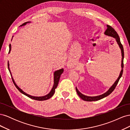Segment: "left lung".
Returning <instances> with one entry per match:
<instances>
[{
    "label": "left lung",
    "instance_id": "obj_1",
    "mask_svg": "<svg viewBox=\"0 0 130 130\" xmlns=\"http://www.w3.org/2000/svg\"><path fill=\"white\" fill-rule=\"evenodd\" d=\"M107 29H106V30L105 31V34L106 35H107L108 36H111V37H113V38H115L117 42V43L118 44L120 48L121 49V55H122V60H121V70L119 76L118 77V78H117V80L116 81V82L114 83V84L111 86V87H110V88L107 90V92L106 93H105L104 94H102V95H98V96H86L82 94V93H81L79 91H78V89H77V88L76 87V92L78 94V95L79 96L82 100H84V101H98L99 100L101 99H103L105 97H106L107 96L109 95L110 94H111L114 89H115V88L116 87V86L118 83V82L120 80V77L122 76V74H123V68H124V48H123V45L121 44V43L120 42V38L118 34H117V32L115 31V30L114 29L112 26H111L110 25H107Z\"/></svg>",
    "mask_w": 130,
    "mask_h": 130
}]
</instances>
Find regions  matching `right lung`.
Instances as JSON below:
<instances>
[{
    "label": "right lung",
    "mask_w": 130,
    "mask_h": 130,
    "mask_svg": "<svg viewBox=\"0 0 130 130\" xmlns=\"http://www.w3.org/2000/svg\"><path fill=\"white\" fill-rule=\"evenodd\" d=\"M27 23H29V22H25L24 23H23L22 25H21V26L25 25ZM11 49V44H10V45H9V53H10V52ZM7 64H8L9 70V72H10V73L11 74V72H10V69H9V62H8V63H7ZM63 72V68L61 69L60 70H56V72H54V86H53V88L52 89V90H51V91L50 92V93L49 94H47V95H46L45 96H33L30 95H29V94L25 93L24 92H23V90L20 88H19L18 86H17V85L15 84L13 77H12V81H13V82L14 85H15V87H16V88L18 89V90L21 93H22L23 94H24L25 95H26L27 97L31 98V99H34V100H38V101H43V100H48V99H50V98L51 97H52V96L54 95L55 92V89L57 87L58 82H59V80H60V78L61 75L62 74Z\"/></svg>",
    "instance_id": "add662e5"
}]
</instances>
